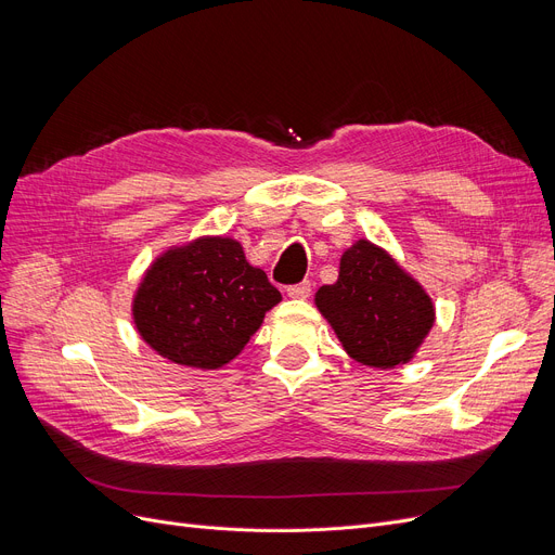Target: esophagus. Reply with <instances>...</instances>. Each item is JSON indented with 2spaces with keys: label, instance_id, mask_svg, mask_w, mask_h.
I'll return each mask as SVG.
<instances>
[{
  "label": "esophagus",
  "instance_id": "esophagus-1",
  "mask_svg": "<svg viewBox=\"0 0 555 555\" xmlns=\"http://www.w3.org/2000/svg\"><path fill=\"white\" fill-rule=\"evenodd\" d=\"M285 293H287V297H293V299H308L310 293H312V285H310V281H301L297 285H287Z\"/></svg>",
  "mask_w": 555,
  "mask_h": 555
}]
</instances>
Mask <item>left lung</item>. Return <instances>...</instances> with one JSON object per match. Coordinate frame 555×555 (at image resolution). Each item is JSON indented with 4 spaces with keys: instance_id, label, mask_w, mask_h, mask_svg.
I'll use <instances>...</instances> for the list:
<instances>
[{
    "instance_id": "obj_1",
    "label": "left lung",
    "mask_w": 555,
    "mask_h": 555,
    "mask_svg": "<svg viewBox=\"0 0 555 555\" xmlns=\"http://www.w3.org/2000/svg\"><path fill=\"white\" fill-rule=\"evenodd\" d=\"M314 301L344 351L373 369L410 362L434 326L425 289L369 241L344 251L337 283L319 287Z\"/></svg>"
}]
</instances>
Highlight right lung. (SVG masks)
Here are the masks:
<instances>
[{
    "label": "right lung",
    "instance_id": "right-lung-1",
    "mask_svg": "<svg viewBox=\"0 0 555 555\" xmlns=\"http://www.w3.org/2000/svg\"><path fill=\"white\" fill-rule=\"evenodd\" d=\"M281 301L241 243L199 238L145 272L132 306L141 337L175 364L220 369L236 358Z\"/></svg>",
    "mask_w": 555,
    "mask_h": 555
}]
</instances>
